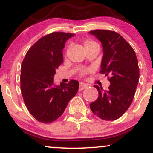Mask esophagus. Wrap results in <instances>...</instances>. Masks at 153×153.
I'll return each mask as SVG.
<instances>
[{
	"label": "esophagus",
	"instance_id": "esophagus-1",
	"mask_svg": "<svg viewBox=\"0 0 153 153\" xmlns=\"http://www.w3.org/2000/svg\"><path fill=\"white\" fill-rule=\"evenodd\" d=\"M86 88H88L87 84L84 83V82H80V87H79V90L82 91V90H84V89Z\"/></svg>",
	"mask_w": 153,
	"mask_h": 153
}]
</instances>
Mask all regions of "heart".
<instances>
[{
    "label": "heart",
    "instance_id": "heart-1",
    "mask_svg": "<svg viewBox=\"0 0 153 153\" xmlns=\"http://www.w3.org/2000/svg\"><path fill=\"white\" fill-rule=\"evenodd\" d=\"M83 46H84V48H87V47H92V46H98V45L96 44V42H94L91 41V40H85V42H84V44H83ZM86 70L85 71H82V74H85V73H87Z\"/></svg>",
    "mask_w": 153,
    "mask_h": 153
}]
</instances>
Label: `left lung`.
Returning a JSON list of instances; mask_svg holds the SVG:
<instances>
[{
	"label": "left lung",
	"mask_w": 153,
	"mask_h": 153,
	"mask_svg": "<svg viewBox=\"0 0 153 153\" xmlns=\"http://www.w3.org/2000/svg\"><path fill=\"white\" fill-rule=\"evenodd\" d=\"M102 44L103 56L100 73L106 75L110 86L104 91L94 85L99 98L90 104L93 113L100 119H119L130 106L140 78L138 61L131 45L118 33L109 30L89 31Z\"/></svg>",
	"instance_id": "1"
}]
</instances>
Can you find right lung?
<instances>
[{
    "label": "right lung",
    "instance_id": "add662e5",
    "mask_svg": "<svg viewBox=\"0 0 153 153\" xmlns=\"http://www.w3.org/2000/svg\"><path fill=\"white\" fill-rule=\"evenodd\" d=\"M75 34L53 32L38 40L26 52L21 68V91L30 114L40 122L51 123L62 114L78 91L79 82L54 85L56 70L63 62L62 50Z\"/></svg>",
    "mask_w": 153,
    "mask_h": 153
}]
</instances>
